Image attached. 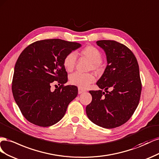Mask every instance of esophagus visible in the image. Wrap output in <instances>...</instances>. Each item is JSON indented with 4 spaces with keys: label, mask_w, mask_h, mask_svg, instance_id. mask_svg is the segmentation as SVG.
<instances>
[{
    "label": "esophagus",
    "mask_w": 159,
    "mask_h": 159,
    "mask_svg": "<svg viewBox=\"0 0 159 159\" xmlns=\"http://www.w3.org/2000/svg\"><path fill=\"white\" fill-rule=\"evenodd\" d=\"M78 90H79V91H78V92H79V94H81V93H83L85 92V90H83V89H82L81 88H79Z\"/></svg>",
    "instance_id": "34e87169"
}]
</instances>
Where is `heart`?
<instances>
[{
  "mask_svg": "<svg viewBox=\"0 0 159 159\" xmlns=\"http://www.w3.org/2000/svg\"><path fill=\"white\" fill-rule=\"evenodd\" d=\"M79 55L90 61L89 70H98L102 62V57L99 50L93 46H87L79 52ZM76 56L74 52L67 54L63 59V66L68 72L73 70L76 66ZM70 83L81 89H86L94 82L95 77L90 73H80L76 72L70 76Z\"/></svg>",
  "mask_w": 159,
  "mask_h": 159,
  "instance_id": "heart-1",
  "label": "heart"
}]
</instances>
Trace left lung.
Returning a JSON list of instances; mask_svg holds the SVG:
<instances>
[{"label": "left lung", "instance_id": "left-lung-1", "mask_svg": "<svg viewBox=\"0 0 159 159\" xmlns=\"http://www.w3.org/2000/svg\"><path fill=\"white\" fill-rule=\"evenodd\" d=\"M97 44L105 51L108 65L97 83L101 89L89 91L92 101L86 112L95 125L113 129L127 122L138 107L142 90L139 67L134 54L125 44L111 40H98Z\"/></svg>", "mask_w": 159, "mask_h": 159}]
</instances>
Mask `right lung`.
Returning a JSON list of instances; mask_svg holds the SVG:
<instances>
[{
  "instance_id": "obj_1",
  "label": "right lung",
  "mask_w": 159,
  "mask_h": 159,
  "mask_svg": "<svg viewBox=\"0 0 159 159\" xmlns=\"http://www.w3.org/2000/svg\"><path fill=\"white\" fill-rule=\"evenodd\" d=\"M80 46L61 39H45L30 44L20 53L15 66L12 91L22 115L31 123L47 127L65 116L69 104L78 94V88L65 85L68 74L63 59ZM53 82L60 87L52 92Z\"/></svg>"
}]
</instances>
